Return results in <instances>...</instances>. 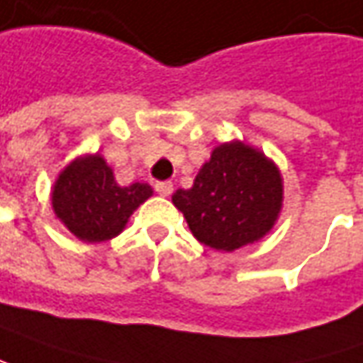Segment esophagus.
I'll return each instance as SVG.
<instances>
[{
	"instance_id": "obj_1",
	"label": "esophagus",
	"mask_w": 363,
	"mask_h": 363,
	"mask_svg": "<svg viewBox=\"0 0 363 363\" xmlns=\"http://www.w3.org/2000/svg\"><path fill=\"white\" fill-rule=\"evenodd\" d=\"M154 189H156V193H158V195H162V197H168V195L172 193V182L170 181L156 182V184H154Z\"/></svg>"
}]
</instances>
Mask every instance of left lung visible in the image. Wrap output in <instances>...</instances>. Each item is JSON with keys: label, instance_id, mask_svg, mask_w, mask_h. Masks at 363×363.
<instances>
[{"label": "left lung", "instance_id": "left-lung-1", "mask_svg": "<svg viewBox=\"0 0 363 363\" xmlns=\"http://www.w3.org/2000/svg\"><path fill=\"white\" fill-rule=\"evenodd\" d=\"M281 177L257 150L240 141L213 150L191 189L172 203L201 245L232 252L263 238L281 209Z\"/></svg>", "mask_w": 363, "mask_h": 363}]
</instances>
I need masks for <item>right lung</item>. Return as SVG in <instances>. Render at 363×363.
Instances as JSON below:
<instances>
[{
  "label": "right lung",
  "mask_w": 363,
  "mask_h": 363,
  "mask_svg": "<svg viewBox=\"0 0 363 363\" xmlns=\"http://www.w3.org/2000/svg\"><path fill=\"white\" fill-rule=\"evenodd\" d=\"M152 195V186L133 182L118 186L100 156L72 162L55 182L53 209L69 232L84 242L115 238L129 216Z\"/></svg>",
  "instance_id": "obj_1"
}]
</instances>
